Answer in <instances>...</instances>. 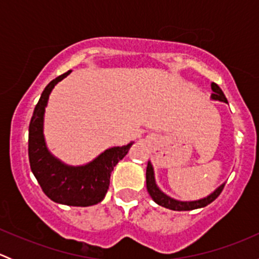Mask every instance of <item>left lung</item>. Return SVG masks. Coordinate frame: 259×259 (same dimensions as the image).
<instances>
[{"label":"left lung","instance_id":"1","mask_svg":"<svg viewBox=\"0 0 259 259\" xmlns=\"http://www.w3.org/2000/svg\"><path fill=\"white\" fill-rule=\"evenodd\" d=\"M211 90H213V94H211L210 98L213 100H219L223 101V103L228 104V100H227L226 95L223 94V91L221 90L218 85L215 82H211ZM224 184H222L218 189L214 190L210 195H208L207 198H203V199L194 200V202H179V200L173 199V198L168 197L166 194H164L155 184V178H154V170L153 165H151L150 161H148V166H146V189H148L149 194L153 198L154 202L156 204L161 205L164 208H168V209L171 210H193L197 209V208H203L207 207L208 204H210L213 200H215L217 198L219 197V194L223 190Z\"/></svg>","mask_w":259,"mask_h":259}]
</instances>
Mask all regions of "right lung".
<instances>
[{
    "label": "right lung",
    "instance_id": "obj_1",
    "mask_svg": "<svg viewBox=\"0 0 259 259\" xmlns=\"http://www.w3.org/2000/svg\"><path fill=\"white\" fill-rule=\"evenodd\" d=\"M69 74L52 80L41 94L28 126V159L33 176L50 199L72 207H90L104 199L114 166L126 155L133 143L108 149L81 166L66 165L50 154L44 138V113L54 86Z\"/></svg>",
    "mask_w": 259,
    "mask_h": 259
}]
</instances>
